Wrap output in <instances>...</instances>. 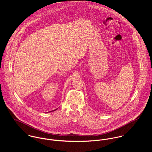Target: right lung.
I'll use <instances>...</instances> for the list:
<instances>
[{"label": "right lung", "instance_id": "add662e5", "mask_svg": "<svg viewBox=\"0 0 152 152\" xmlns=\"http://www.w3.org/2000/svg\"><path fill=\"white\" fill-rule=\"evenodd\" d=\"M57 109H55V110H52V111H54V110H57ZM50 112H51V111H50Z\"/></svg>", "mask_w": 152, "mask_h": 152}]
</instances>
